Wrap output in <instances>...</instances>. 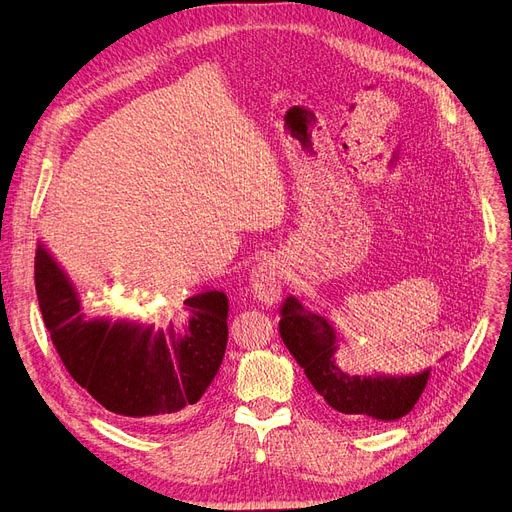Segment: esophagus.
I'll return each instance as SVG.
<instances>
[{"mask_svg": "<svg viewBox=\"0 0 512 512\" xmlns=\"http://www.w3.org/2000/svg\"><path fill=\"white\" fill-rule=\"evenodd\" d=\"M281 279H283V264L277 258H262L252 266L250 283L254 295L262 304H275L281 295Z\"/></svg>", "mask_w": 512, "mask_h": 512, "instance_id": "obj_1", "label": "esophagus"}]
</instances>
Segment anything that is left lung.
Segmentation results:
<instances>
[{"label":"left lung","instance_id":"8db88e82","mask_svg":"<svg viewBox=\"0 0 512 512\" xmlns=\"http://www.w3.org/2000/svg\"><path fill=\"white\" fill-rule=\"evenodd\" d=\"M279 316L281 339L316 393L357 422L372 426L397 422L415 407L428 386L432 368L417 374H347L341 368L335 324L304 308L295 295L285 297Z\"/></svg>","mask_w":512,"mask_h":512}]
</instances>
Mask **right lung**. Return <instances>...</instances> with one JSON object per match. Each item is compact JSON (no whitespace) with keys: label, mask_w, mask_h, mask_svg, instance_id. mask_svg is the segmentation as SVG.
I'll use <instances>...</instances> for the list:
<instances>
[{"label":"right lung","mask_w":512,"mask_h":512,"mask_svg":"<svg viewBox=\"0 0 512 512\" xmlns=\"http://www.w3.org/2000/svg\"><path fill=\"white\" fill-rule=\"evenodd\" d=\"M35 287L70 376L126 422L171 424L184 417L221 368L229 299L219 289L188 297L159 322L88 318L74 283L41 239Z\"/></svg>","instance_id":"obj_1"}]
</instances>
